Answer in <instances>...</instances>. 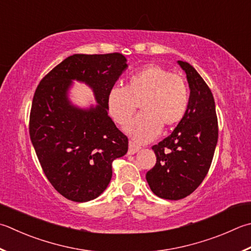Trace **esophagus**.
I'll return each instance as SVG.
<instances>
[{
  "label": "esophagus",
  "instance_id": "obj_1",
  "mask_svg": "<svg viewBox=\"0 0 251 251\" xmlns=\"http://www.w3.org/2000/svg\"><path fill=\"white\" fill-rule=\"evenodd\" d=\"M140 146L139 145H136L134 142H132V141H130L129 142V150H127V154L129 155H133V154H135L136 152H139L140 151Z\"/></svg>",
  "mask_w": 251,
  "mask_h": 251
}]
</instances>
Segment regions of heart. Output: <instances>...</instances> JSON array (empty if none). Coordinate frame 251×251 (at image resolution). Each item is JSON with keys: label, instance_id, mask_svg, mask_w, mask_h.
<instances>
[{"label": "heart", "instance_id": "1", "mask_svg": "<svg viewBox=\"0 0 251 251\" xmlns=\"http://www.w3.org/2000/svg\"><path fill=\"white\" fill-rule=\"evenodd\" d=\"M144 111L125 127L136 143L157 138L162 126H177L189 105L188 87L183 79L157 64H148L127 78L126 86H113L107 94L106 106L111 119L125 126L137 103Z\"/></svg>", "mask_w": 251, "mask_h": 251}]
</instances>
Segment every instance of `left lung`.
<instances>
[{"instance_id": "8db88e82", "label": "left lung", "mask_w": 251, "mask_h": 251, "mask_svg": "<svg viewBox=\"0 0 251 251\" xmlns=\"http://www.w3.org/2000/svg\"><path fill=\"white\" fill-rule=\"evenodd\" d=\"M187 75L190 89L183 119L173 133L152 150L155 166L146 174V181L156 196L180 200L196 190L209 172L219 138L215 102L206 83L196 69L177 61Z\"/></svg>"}]
</instances>
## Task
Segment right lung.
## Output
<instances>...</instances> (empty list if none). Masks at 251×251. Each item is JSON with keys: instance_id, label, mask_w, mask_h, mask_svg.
Segmentation results:
<instances>
[{"instance_id": "1", "label": "right lung", "mask_w": 251, "mask_h": 251, "mask_svg": "<svg viewBox=\"0 0 251 251\" xmlns=\"http://www.w3.org/2000/svg\"><path fill=\"white\" fill-rule=\"evenodd\" d=\"M127 69L121 53L73 54L41 79L32 99L29 134L52 186L67 199L87 202L106 190L113 159L127 152V138L108 116L107 94ZM74 80L91 88L96 105L70 101Z\"/></svg>"}]
</instances>
